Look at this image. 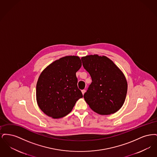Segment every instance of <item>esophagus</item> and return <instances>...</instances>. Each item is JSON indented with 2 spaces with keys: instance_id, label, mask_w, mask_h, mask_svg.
Listing matches in <instances>:
<instances>
[{
  "instance_id": "1",
  "label": "esophagus",
  "mask_w": 157,
  "mask_h": 157,
  "mask_svg": "<svg viewBox=\"0 0 157 157\" xmlns=\"http://www.w3.org/2000/svg\"><path fill=\"white\" fill-rule=\"evenodd\" d=\"M81 91H82V94H83H83H85V90H81Z\"/></svg>"
}]
</instances>
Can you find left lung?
<instances>
[{
	"label": "left lung",
	"mask_w": 157,
	"mask_h": 157,
	"mask_svg": "<svg viewBox=\"0 0 157 157\" xmlns=\"http://www.w3.org/2000/svg\"><path fill=\"white\" fill-rule=\"evenodd\" d=\"M81 60L92 81L83 95L86 103L101 115L117 112L125 102L128 89L122 72L105 56L88 55Z\"/></svg>",
	"instance_id": "8db88e82"
}]
</instances>
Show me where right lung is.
Masks as SVG:
<instances>
[{
	"mask_svg": "<svg viewBox=\"0 0 157 157\" xmlns=\"http://www.w3.org/2000/svg\"><path fill=\"white\" fill-rule=\"evenodd\" d=\"M81 66L78 56H67L54 61L42 72L36 94L37 105L46 115L53 118H62L83 97L76 76Z\"/></svg>",
	"mask_w": 157,
	"mask_h": 157,
	"instance_id": "1",
	"label": "right lung"
}]
</instances>
